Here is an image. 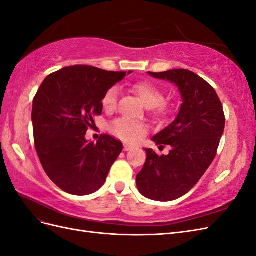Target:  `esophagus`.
Returning a JSON list of instances; mask_svg holds the SVG:
<instances>
[{"label": "esophagus", "mask_w": 256, "mask_h": 256, "mask_svg": "<svg viewBox=\"0 0 256 256\" xmlns=\"http://www.w3.org/2000/svg\"><path fill=\"white\" fill-rule=\"evenodd\" d=\"M134 145H130V144H124V150L125 152H128V150H134Z\"/></svg>", "instance_id": "obj_1"}]
</instances>
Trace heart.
Returning a JSON list of instances; mask_svg holds the SVG:
<instances>
[{"label":"heart","mask_w":256,"mask_h":256,"mask_svg":"<svg viewBox=\"0 0 256 256\" xmlns=\"http://www.w3.org/2000/svg\"><path fill=\"white\" fill-rule=\"evenodd\" d=\"M131 90L140 98L142 104L152 109L159 116H164L168 112V106L164 102V92L159 85L150 81H138L131 85ZM118 88L112 86L108 90L102 97V106L106 111H111L116 106L118 102ZM111 132L118 138L126 142H132L142 134L143 126L141 124L128 120L125 118H118L114 120L110 126Z\"/></svg>","instance_id":"1"}]
</instances>
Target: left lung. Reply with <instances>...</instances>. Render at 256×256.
<instances>
[{
  "label": "left lung",
  "instance_id": "8db88e82",
  "mask_svg": "<svg viewBox=\"0 0 256 256\" xmlns=\"http://www.w3.org/2000/svg\"><path fill=\"white\" fill-rule=\"evenodd\" d=\"M148 74L174 83L182 98L175 120L152 138L160 147L170 145L171 150L158 156L145 148V164L136 175V187L142 196L168 202L189 192L212 164L226 118L214 88L196 74L172 69Z\"/></svg>",
  "mask_w": 256,
  "mask_h": 256
}]
</instances>
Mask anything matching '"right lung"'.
I'll return each instance as SVG.
<instances>
[{
  "label": "right lung",
  "instance_id": "right-lung-1",
  "mask_svg": "<svg viewBox=\"0 0 256 256\" xmlns=\"http://www.w3.org/2000/svg\"><path fill=\"white\" fill-rule=\"evenodd\" d=\"M132 72H128V74ZM127 72L88 65L65 67L49 74L33 100L35 148L46 174L63 191L92 194L102 187L122 144L109 134L97 143L85 134L102 113V97Z\"/></svg>",
  "mask_w": 256,
  "mask_h": 256
}]
</instances>
